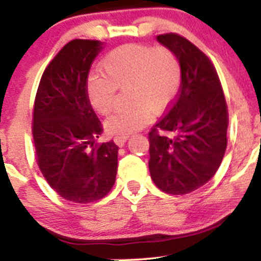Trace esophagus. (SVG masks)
<instances>
[{
	"label": "esophagus",
	"instance_id": "1",
	"mask_svg": "<svg viewBox=\"0 0 261 261\" xmlns=\"http://www.w3.org/2000/svg\"><path fill=\"white\" fill-rule=\"evenodd\" d=\"M126 140H127V136H115L114 141L117 146H123L125 145Z\"/></svg>",
	"mask_w": 261,
	"mask_h": 261
}]
</instances>
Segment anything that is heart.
Returning <instances> with one entry per match:
<instances>
[{
    "mask_svg": "<svg viewBox=\"0 0 261 261\" xmlns=\"http://www.w3.org/2000/svg\"><path fill=\"white\" fill-rule=\"evenodd\" d=\"M102 74L87 80L86 94L96 112L112 111L117 88L128 87L133 105L120 110L106 121V130L116 136H128L145 127L152 115L167 111L180 88V63L167 46L126 44L110 51L99 64Z\"/></svg>",
    "mask_w": 261,
    "mask_h": 261,
    "instance_id": "obj_1",
    "label": "heart"
}]
</instances>
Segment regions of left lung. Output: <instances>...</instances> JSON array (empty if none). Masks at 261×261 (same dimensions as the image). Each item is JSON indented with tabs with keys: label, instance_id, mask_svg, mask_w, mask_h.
<instances>
[{
	"label": "left lung",
	"instance_id": "obj_1",
	"mask_svg": "<svg viewBox=\"0 0 261 261\" xmlns=\"http://www.w3.org/2000/svg\"><path fill=\"white\" fill-rule=\"evenodd\" d=\"M156 40L177 55L181 82L172 109L149 133V170L163 192L187 194L220 168L227 146V105L217 72L201 50L177 34Z\"/></svg>",
	"mask_w": 261,
	"mask_h": 261
}]
</instances>
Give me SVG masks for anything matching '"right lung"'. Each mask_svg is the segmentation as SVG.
Segmentation results:
<instances>
[{"mask_svg": "<svg viewBox=\"0 0 261 261\" xmlns=\"http://www.w3.org/2000/svg\"><path fill=\"white\" fill-rule=\"evenodd\" d=\"M103 45L75 39L63 46L44 70L34 103L39 168L60 197L75 203L103 198L117 174L118 146L112 140L94 145L102 126L86 94L89 69Z\"/></svg>", "mask_w": 261, "mask_h": 261, "instance_id": "add662e5", "label": "right lung"}]
</instances>
